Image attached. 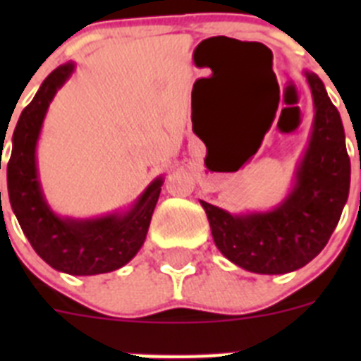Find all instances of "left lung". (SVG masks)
<instances>
[{
	"instance_id": "left-lung-1",
	"label": "left lung",
	"mask_w": 361,
	"mask_h": 361,
	"mask_svg": "<svg viewBox=\"0 0 361 361\" xmlns=\"http://www.w3.org/2000/svg\"><path fill=\"white\" fill-rule=\"evenodd\" d=\"M314 101L307 152L291 193L273 212L231 215L204 202L216 247L228 260L260 275L304 267L329 242L349 197L350 161L336 106L317 73L305 72Z\"/></svg>"
}]
</instances>
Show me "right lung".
<instances>
[{
    "label": "right lung",
    "mask_w": 361,
    "mask_h": 361,
    "mask_svg": "<svg viewBox=\"0 0 361 361\" xmlns=\"http://www.w3.org/2000/svg\"><path fill=\"white\" fill-rule=\"evenodd\" d=\"M73 68V63L57 66L39 86L32 103L21 111L12 135L6 184L12 212L34 251L54 269L82 276L110 273L135 257L145 244L162 177L155 178L126 213L75 220L57 216L49 208L37 178L36 145L54 95L72 75Z\"/></svg>",
    "instance_id": "1"
}]
</instances>
